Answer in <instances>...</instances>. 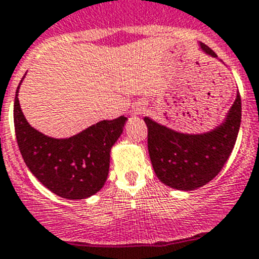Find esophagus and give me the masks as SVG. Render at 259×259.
I'll return each instance as SVG.
<instances>
[{
    "label": "esophagus",
    "instance_id": "1",
    "mask_svg": "<svg viewBox=\"0 0 259 259\" xmlns=\"http://www.w3.org/2000/svg\"><path fill=\"white\" fill-rule=\"evenodd\" d=\"M144 111H146L144 106H137V107L134 108V115H141V113H143Z\"/></svg>",
    "mask_w": 259,
    "mask_h": 259
}]
</instances>
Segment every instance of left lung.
Wrapping results in <instances>:
<instances>
[{"label":"left lung","mask_w":259,"mask_h":259,"mask_svg":"<svg viewBox=\"0 0 259 259\" xmlns=\"http://www.w3.org/2000/svg\"><path fill=\"white\" fill-rule=\"evenodd\" d=\"M199 50L217 59L216 53L204 43L199 42ZM240 121L239 92L222 122L208 132L181 133L144 116L149 157L157 178L167 187L183 192L195 190L213 180L233 152Z\"/></svg>","instance_id":"left-lung-1"}]
</instances>
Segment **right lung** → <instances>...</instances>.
I'll return each instance as SVG.
<instances>
[{"label": "right lung", "instance_id": "add662e5", "mask_svg": "<svg viewBox=\"0 0 259 259\" xmlns=\"http://www.w3.org/2000/svg\"><path fill=\"white\" fill-rule=\"evenodd\" d=\"M20 84L14 103V124L19 149L30 172L65 199H85L100 192L110 171L111 149L127 118L122 115L102 120L69 138L48 137L24 116L18 98Z\"/></svg>", "mask_w": 259, "mask_h": 259}]
</instances>
